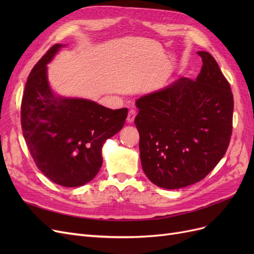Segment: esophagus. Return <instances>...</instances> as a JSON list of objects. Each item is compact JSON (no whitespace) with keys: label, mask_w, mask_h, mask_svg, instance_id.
Wrapping results in <instances>:
<instances>
[{"label":"esophagus","mask_w":254,"mask_h":254,"mask_svg":"<svg viewBox=\"0 0 254 254\" xmlns=\"http://www.w3.org/2000/svg\"><path fill=\"white\" fill-rule=\"evenodd\" d=\"M135 115H136V112L134 110H130L128 115H127V122L129 123V124H131V123H133L134 119H135Z\"/></svg>","instance_id":"esophagus-1"}]
</instances>
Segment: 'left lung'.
Listing matches in <instances>:
<instances>
[{
	"label": "left lung",
	"mask_w": 254,
	"mask_h": 254,
	"mask_svg": "<svg viewBox=\"0 0 254 254\" xmlns=\"http://www.w3.org/2000/svg\"><path fill=\"white\" fill-rule=\"evenodd\" d=\"M201 71L136 99L134 124L147 178L176 190L202 180L225 156L232 133L233 95L210 53L197 52Z\"/></svg>",
	"instance_id": "8db88e82"
}]
</instances>
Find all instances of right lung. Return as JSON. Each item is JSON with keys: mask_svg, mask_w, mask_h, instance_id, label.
<instances>
[{"mask_svg": "<svg viewBox=\"0 0 254 254\" xmlns=\"http://www.w3.org/2000/svg\"><path fill=\"white\" fill-rule=\"evenodd\" d=\"M64 44H55L30 72L21 105L22 131L36 165L61 187L90 182L103 165L106 140L125 124L128 109L112 110L87 98L56 94L48 64Z\"/></svg>", "mask_w": 254, "mask_h": 254, "instance_id": "obj_1", "label": "right lung"}]
</instances>
